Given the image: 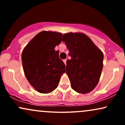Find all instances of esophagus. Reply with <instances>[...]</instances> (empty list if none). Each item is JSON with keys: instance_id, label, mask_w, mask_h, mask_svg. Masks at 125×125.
Segmentation results:
<instances>
[{"instance_id": "1", "label": "esophagus", "mask_w": 125, "mask_h": 125, "mask_svg": "<svg viewBox=\"0 0 125 125\" xmlns=\"http://www.w3.org/2000/svg\"><path fill=\"white\" fill-rule=\"evenodd\" d=\"M66 61L67 60L66 59H64V60H63V62H64V64H66Z\"/></svg>"}]
</instances>
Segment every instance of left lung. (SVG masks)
Listing matches in <instances>:
<instances>
[{
	"label": "left lung",
	"mask_w": 125,
	"mask_h": 125,
	"mask_svg": "<svg viewBox=\"0 0 125 125\" xmlns=\"http://www.w3.org/2000/svg\"><path fill=\"white\" fill-rule=\"evenodd\" d=\"M62 38L71 57L66 61V73L72 88L79 94L89 93L99 81L104 54L84 33H67Z\"/></svg>",
	"instance_id": "left-lung-1"
}]
</instances>
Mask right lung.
I'll list each match as a JSON object with an SVG mask.
<instances>
[{
    "mask_svg": "<svg viewBox=\"0 0 125 125\" xmlns=\"http://www.w3.org/2000/svg\"><path fill=\"white\" fill-rule=\"evenodd\" d=\"M62 34L51 31L39 33L26 46L21 54L25 76L35 90L48 94L58 87L65 64L54 48L61 43Z\"/></svg>",
    "mask_w": 125,
    "mask_h": 125,
    "instance_id": "add662e5",
    "label": "right lung"
}]
</instances>
